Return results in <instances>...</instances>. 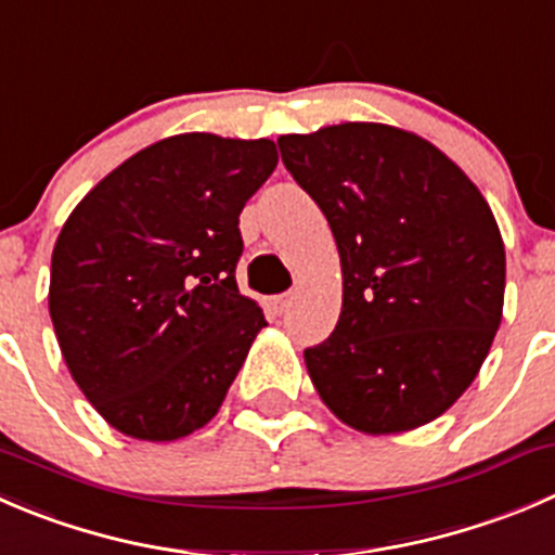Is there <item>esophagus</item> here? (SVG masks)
Here are the masks:
<instances>
[{
  "label": "esophagus",
  "mask_w": 555,
  "mask_h": 555,
  "mask_svg": "<svg viewBox=\"0 0 555 555\" xmlns=\"http://www.w3.org/2000/svg\"><path fill=\"white\" fill-rule=\"evenodd\" d=\"M289 304H293V295H289V293L273 295V298H271V306H273V311H276V314H284V311L289 309Z\"/></svg>",
  "instance_id": "obj_1"
}]
</instances>
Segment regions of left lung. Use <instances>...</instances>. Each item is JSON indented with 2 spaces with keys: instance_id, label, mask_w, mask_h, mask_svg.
I'll return each instance as SVG.
<instances>
[{
  "instance_id": "left-lung-1",
  "label": "left lung",
  "mask_w": 555,
  "mask_h": 555,
  "mask_svg": "<svg viewBox=\"0 0 555 555\" xmlns=\"http://www.w3.org/2000/svg\"><path fill=\"white\" fill-rule=\"evenodd\" d=\"M336 238L344 304L306 369L338 421L398 434L453 406L502 322L504 244L486 197L437 146L387 124L279 138Z\"/></svg>"
}]
</instances>
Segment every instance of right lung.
Returning a JSON list of instances; mask_svg holds the SVG:
<instances>
[{
	"instance_id": "1",
	"label": "right lung",
	"mask_w": 555,
	"mask_h": 555,
	"mask_svg": "<svg viewBox=\"0 0 555 555\" xmlns=\"http://www.w3.org/2000/svg\"><path fill=\"white\" fill-rule=\"evenodd\" d=\"M276 163L266 138L176 134L118 165L64 222L53 331L83 396L127 437L206 426L268 325L235 266L238 217Z\"/></svg>"
}]
</instances>
